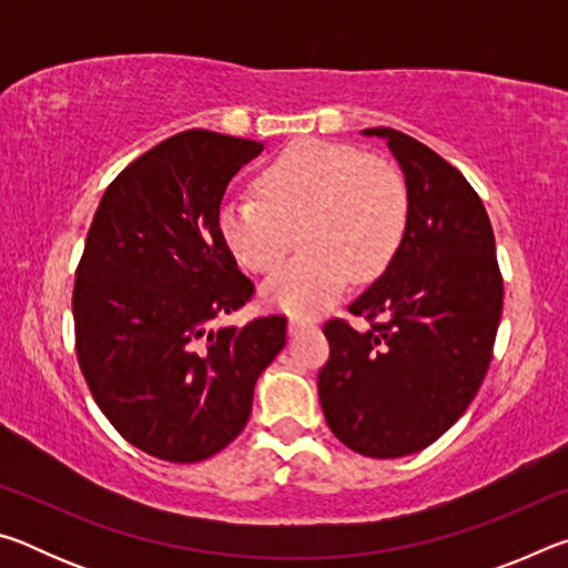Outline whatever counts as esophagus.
Segmentation results:
<instances>
[{
  "mask_svg": "<svg viewBox=\"0 0 568 568\" xmlns=\"http://www.w3.org/2000/svg\"><path fill=\"white\" fill-rule=\"evenodd\" d=\"M307 328H315V323L313 321H305V318H291V321H287V333H291V335L301 333V331H307Z\"/></svg>",
  "mask_w": 568,
  "mask_h": 568,
  "instance_id": "1",
  "label": "esophagus"
}]
</instances>
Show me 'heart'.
Here are the masks:
<instances>
[{
	"label": "heart",
	"mask_w": 568,
	"mask_h": 568,
	"mask_svg": "<svg viewBox=\"0 0 568 568\" xmlns=\"http://www.w3.org/2000/svg\"><path fill=\"white\" fill-rule=\"evenodd\" d=\"M257 187L261 195L225 200L220 233L247 271L267 273L283 261L297 227L303 250L263 283L265 303L287 313L321 311L348 277H378L406 233V182L388 162L351 145L295 142L263 170Z\"/></svg>",
	"instance_id": "b5f03b06"
}]
</instances>
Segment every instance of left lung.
<instances>
[{"label":"left lung","mask_w":568,"mask_h":568,"mask_svg":"<svg viewBox=\"0 0 568 568\" xmlns=\"http://www.w3.org/2000/svg\"><path fill=\"white\" fill-rule=\"evenodd\" d=\"M406 175L408 223L368 291L348 305L371 323H325L331 358L318 373L335 438L361 456L400 458L434 444L464 416L484 383L504 311V277L486 207L460 172L390 128Z\"/></svg>","instance_id":"1"}]
</instances>
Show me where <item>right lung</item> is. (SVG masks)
I'll use <instances>...</instances> for the list:
<instances>
[{
    "instance_id": "1",
    "label": "right lung",
    "mask_w": 568,
    "mask_h": 568,
    "mask_svg": "<svg viewBox=\"0 0 568 568\" xmlns=\"http://www.w3.org/2000/svg\"><path fill=\"white\" fill-rule=\"evenodd\" d=\"M263 142L172 134L110 182L72 293L77 361L118 434L197 464L245 428L261 373L285 345L283 315L215 328L253 283L220 233V203Z\"/></svg>"
}]
</instances>
